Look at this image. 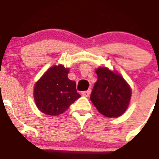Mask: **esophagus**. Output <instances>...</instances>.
Returning a JSON list of instances; mask_svg holds the SVG:
<instances>
[{
  "label": "esophagus",
  "mask_w": 159,
  "mask_h": 159,
  "mask_svg": "<svg viewBox=\"0 0 159 159\" xmlns=\"http://www.w3.org/2000/svg\"><path fill=\"white\" fill-rule=\"evenodd\" d=\"M90 93H91V89H89L87 90V91H83V93H82V94H83V96L89 97L90 95Z\"/></svg>",
  "instance_id": "34e87169"
}]
</instances>
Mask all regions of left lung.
I'll return each instance as SVG.
<instances>
[{
	"mask_svg": "<svg viewBox=\"0 0 159 159\" xmlns=\"http://www.w3.org/2000/svg\"><path fill=\"white\" fill-rule=\"evenodd\" d=\"M97 82L93 85L90 100L99 112L107 117L123 115L129 104L131 89L119 74L106 67L96 70Z\"/></svg>",
	"mask_w": 159,
	"mask_h": 159,
	"instance_id": "8db88e82",
	"label": "left lung"
}]
</instances>
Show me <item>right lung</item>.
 Returning a JSON list of instances; mask_svg holds the SVG:
<instances>
[{"instance_id": "obj_1", "label": "right lung", "mask_w": 159, "mask_h": 159, "mask_svg": "<svg viewBox=\"0 0 159 159\" xmlns=\"http://www.w3.org/2000/svg\"><path fill=\"white\" fill-rule=\"evenodd\" d=\"M68 73L69 69L62 65L52 66L36 82L34 99L42 112L51 116L62 114L81 97L75 81L68 78Z\"/></svg>"}]
</instances>
